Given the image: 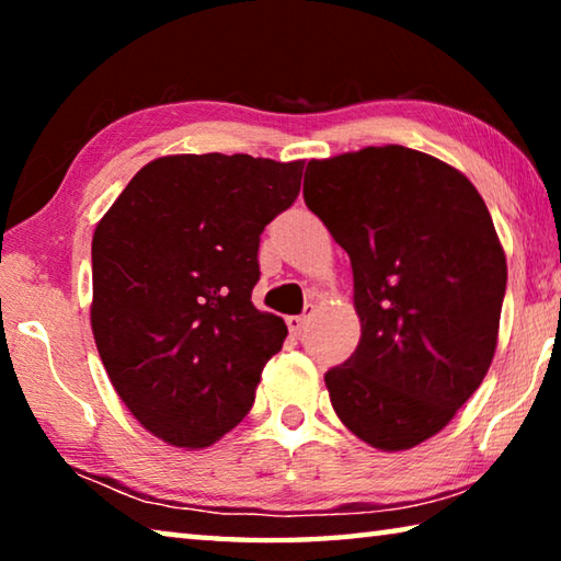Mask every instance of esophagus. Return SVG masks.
Masks as SVG:
<instances>
[{"mask_svg":"<svg viewBox=\"0 0 561 561\" xmlns=\"http://www.w3.org/2000/svg\"><path fill=\"white\" fill-rule=\"evenodd\" d=\"M311 314H314V304H307V309H304V314H294V317H287V327L294 336H299L304 327H307V321L311 319Z\"/></svg>","mask_w":561,"mask_h":561,"instance_id":"obj_1","label":"esophagus"}]
</instances>
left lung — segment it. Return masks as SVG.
Returning <instances> with one entry per match:
<instances>
[{
  "label": "left lung",
  "instance_id": "1",
  "mask_svg": "<svg viewBox=\"0 0 561 561\" xmlns=\"http://www.w3.org/2000/svg\"><path fill=\"white\" fill-rule=\"evenodd\" d=\"M304 203L354 270L360 341L324 381L378 450L433 438L478 391L497 346L507 262L460 170L403 146L309 160Z\"/></svg>",
  "mask_w": 561,
  "mask_h": 561
}]
</instances>
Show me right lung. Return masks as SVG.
Returning a JSON list of instances; mask_svg holds the SVG:
<instances>
[{
  "label": "right lung",
  "instance_id": "right-lung-1",
  "mask_svg": "<svg viewBox=\"0 0 561 561\" xmlns=\"http://www.w3.org/2000/svg\"><path fill=\"white\" fill-rule=\"evenodd\" d=\"M304 160L165 156L133 175L91 242V329L136 421L207 448L250 413L287 336L254 309L260 234L291 207Z\"/></svg>",
  "mask_w": 561,
  "mask_h": 561
}]
</instances>
